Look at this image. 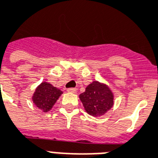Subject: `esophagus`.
Wrapping results in <instances>:
<instances>
[{
	"mask_svg": "<svg viewBox=\"0 0 158 158\" xmlns=\"http://www.w3.org/2000/svg\"><path fill=\"white\" fill-rule=\"evenodd\" d=\"M67 90H68V92L75 93L76 91H77V89H76V88H69Z\"/></svg>",
	"mask_w": 158,
	"mask_h": 158,
	"instance_id": "obj_1",
	"label": "esophagus"
}]
</instances>
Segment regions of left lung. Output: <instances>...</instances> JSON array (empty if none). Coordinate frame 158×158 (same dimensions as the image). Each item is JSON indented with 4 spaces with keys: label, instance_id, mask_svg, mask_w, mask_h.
<instances>
[{
    "label": "left lung",
    "instance_id": "obj_1",
    "mask_svg": "<svg viewBox=\"0 0 158 158\" xmlns=\"http://www.w3.org/2000/svg\"><path fill=\"white\" fill-rule=\"evenodd\" d=\"M85 109L91 116H102L113 107V95L108 86L93 81L79 95Z\"/></svg>",
    "mask_w": 158,
    "mask_h": 158
}]
</instances>
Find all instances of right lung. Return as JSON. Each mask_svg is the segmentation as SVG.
Returning <instances> with one entry per match:
<instances>
[{
	"mask_svg": "<svg viewBox=\"0 0 158 158\" xmlns=\"http://www.w3.org/2000/svg\"><path fill=\"white\" fill-rule=\"evenodd\" d=\"M62 94V91L52 86L51 84L43 82L36 88L33 96V102L37 107L46 113L52 109Z\"/></svg>",
	"mask_w": 158,
	"mask_h": 158,
	"instance_id": "1",
	"label": "right lung"
}]
</instances>
